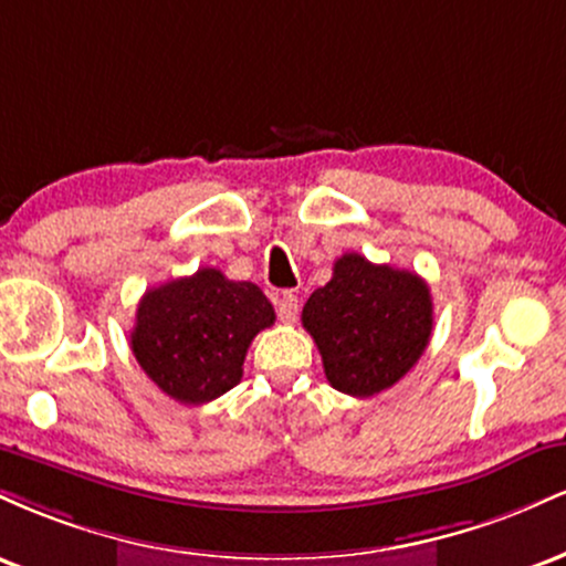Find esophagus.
<instances>
[{"instance_id":"1","label":"esophagus","mask_w":566,"mask_h":566,"mask_svg":"<svg viewBox=\"0 0 566 566\" xmlns=\"http://www.w3.org/2000/svg\"><path fill=\"white\" fill-rule=\"evenodd\" d=\"M276 311H279V319H282L284 324L295 322L297 319V295H292V292H279Z\"/></svg>"}]
</instances>
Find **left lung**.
I'll return each instance as SVG.
<instances>
[{"instance_id": "obj_1", "label": "left lung", "mask_w": 566, "mask_h": 566, "mask_svg": "<svg viewBox=\"0 0 566 566\" xmlns=\"http://www.w3.org/2000/svg\"><path fill=\"white\" fill-rule=\"evenodd\" d=\"M301 319L329 386L365 399L399 382L423 356L433 329L431 290L412 271L348 252L335 261L333 279L311 292Z\"/></svg>"}]
</instances>
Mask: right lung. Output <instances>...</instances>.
<instances>
[{
	"instance_id": "right-lung-1",
	"label": "right lung",
	"mask_w": 566,
	"mask_h": 566,
	"mask_svg": "<svg viewBox=\"0 0 566 566\" xmlns=\"http://www.w3.org/2000/svg\"><path fill=\"white\" fill-rule=\"evenodd\" d=\"M274 319V305L258 284L199 269L140 297L129 348L167 396L207 405L242 380L252 337Z\"/></svg>"
}]
</instances>
